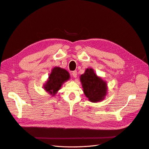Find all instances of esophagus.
I'll list each match as a JSON object with an SVG mask.
<instances>
[{
    "instance_id": "34e87169",
    "label": "esophagus",
    "mask_w": 149,
    "mask_h": 149,
    "mask_svg": "<svg viewBox=\"0 0 149 149\" xmlns=\"http://www.w3.org/2000/svg\"><path fill=\"white\" fill-rule=\"evenodd\" d=\"M72 76L74 77V78H76V77H77V71H73Z\"/></svg>"
}]
</instances>
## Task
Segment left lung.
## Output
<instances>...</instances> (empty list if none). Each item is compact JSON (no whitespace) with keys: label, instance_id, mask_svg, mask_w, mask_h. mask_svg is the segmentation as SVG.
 Wrapping results in <instances>:
<instances>
[{"label":"left lung","instance_id":"8db88e82","mask_svg":"<svg viewBox=\"0 0 149 149\" xmlns=\"http://www.w3.org/2000/svg\"><path fill=\"white\" fill-rule=\"evenodd\" d=\"M80 81L85 96L90 102L97 103L105 98L108 93V84L97 75L93 68H87L80 76Z\"/></svg>","mask_w":149,"mask_h":149}]
</instances>
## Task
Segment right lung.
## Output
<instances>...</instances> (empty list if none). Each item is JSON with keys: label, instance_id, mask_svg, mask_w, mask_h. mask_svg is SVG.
<instances>
[{"label": "right lung", "instance_id": "right-lung-1", "mask_svg": "<svg viewBox=\"0 0 149 149\" xmlns=\"http://www.w3.org/2000/svg\"><path fill=\"white\" fill-rule=\"evenodd\" d=\"M70 78V73L66 70L55 67L52 69L48 78L43 86V88L51 97H54L63 83L68 81Z\"/></svg>", "mask_w": 149, "mask_h": 149}]
</instances>
